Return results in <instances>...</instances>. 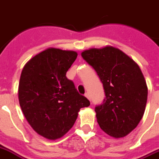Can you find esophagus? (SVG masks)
Masks as SVG:
<instances>
[{"mask_svg":"<svg viewBox=\"0 0 159 159\" xmlns=\"http://www.w3.org/2000/svg\"><path fill=\"white\" fill-rule=\"evenodd\" d=\"M85 96H86V97L87 98L88 100H90V95H89L88 93H86V94H85Z\"/></svg>","mask_w":159,"mask_h":159,"instance_id":"esophagus-1","label":"esophagus"}]
</instances>
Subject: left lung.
Returning a JSON list of instances; mask_svg holds the SVG:
<instances>
[{
	"mask_svg": "<svg viewBox=\"0 0 159 159\" xmlns=\"http://www.w3.org/2000/svg\"><path fill=\"white\" fill-rule=\"evenodd\" d=\"M82 57L104 86L106 97L95 109L100 128L112 137H124L139 124L146 106L148 88L140 67L113 46L84 50Z\"/></svg>",
	"mask_w": 159,
	"mask_h": 159,
	"instance_id": "1",
	"label": "left lung"
}]
</instances>
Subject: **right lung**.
Returning a JSON list of instances; mask_svg holds the SVG:
<instances>
[{"instance_id":"obj_1","label":"right lung","mask_w":159,"mask_h":159,"mask_svg":"<svg viewBox=\"0 0 159 159\" xmlns=\"http://www.w3.org/2000/svg\"><path fill=\"white\" fill-rule=\"evenodd\" d=\"M77 56L73 50L48 48L32 58L22 70L21 109L33 130L49 140L65 135L75 123L80 109L90 105L66 77Z\"/></svg>"}]
</instances>
